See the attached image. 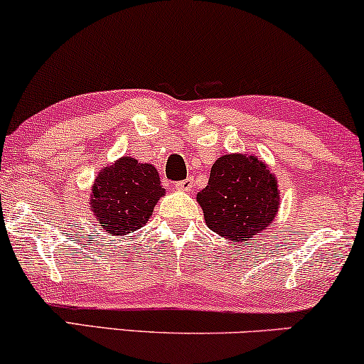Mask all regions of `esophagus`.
Listing matches in <instances>:
<instances>
[{"mask_svg": "<svg viewBox=\"0 0 364 364\" xmlns=\"http://www.w3.org/2000/svg\"><path fill=\"white\" fill-rule=\"evenodd\" d=\"M176 188H178L179 191H191L193 178H186V179H183V181H178L176 183Z\"/></svg>", "mask_w": 364, "mask_h": 364, "instance_id": "esophagus-1", "label": "esophagus"}]
</instances>
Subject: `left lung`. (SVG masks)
Segmentation results:
<instances>
[{
    "label": "left lung",
    "instance_id": "obj_1",
    "mask_svg": "<svg viewBox=\"0 0 364 364\" xmlns=\"http://www.w3.org/2000/svg\"><path fill=\"white\" fill-rule=\"evenodd\" d=\"M210 230L235 243H248L272 225L279 211L277 179L250 154H225L211 166L206 188L196 195Z\"/></svg>",
    "mask_w": 364,
    "mask_h": 364
}]
</instances>
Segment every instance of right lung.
<instances>
[{"label":"right lung","instance_id":"1","mask_svg":"<svg viewBox=\"0 0 364 364\" xmlns=\"http://www.w3.org/2000/svg\"><path fill=\"white\" fill-rule=\"evenodd\" d=\"M164 193L153 164L122 156L100 169L89 203L100 228L110 235H127L149 222Z\"/></svg>","mask_w":364,"mask_h":364}]
</instances>
